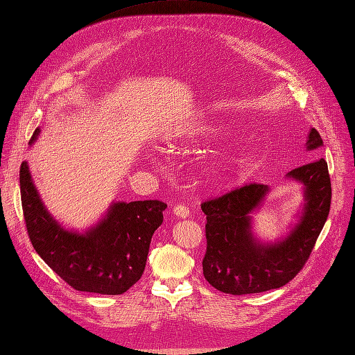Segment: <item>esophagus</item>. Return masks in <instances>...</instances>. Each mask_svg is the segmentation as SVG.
<instances>
[{"label": "esophagus", "mask_w": 355, "mask_h": 355, "mask_svg": "<svg viewBox=\"0 0 355 355\" xmlns=\"http://www.w3.org/2000/svg\"><path fill=\"white\" fill-rule=\"evenodd\" d=\"M173 213L175 214V216H178V218H189V214H190V210H189V207L186 206V205H175L174 206V209H173Z\"/></svg>", "instance_id": "1"}]
</instances>
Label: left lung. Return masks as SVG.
Here are the masks:
<instances>
[{"label": "left lung", "mask_w": 355, "mask_h": 355, "mask_svg": "<svg viewBox=\"0 0 355 355\" xmlns=\"http://www.w3.org/2000/svg\"><path fill=\"white\" fill-rule=\"evenodd\" d=\"M322 144L319 132L312 129L307 149H316ZM287 177L303 182L306 203L300 223L279 243H257L250 230V213L268 191L264 184H245L202 203L207 220L203 274L214 288L229 295L279 288L304 267L331 209L328 164L323 158H315L291 169Z\"/></svg>", "instance_id": "8db88e82"}]
</instances>
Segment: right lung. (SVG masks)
<instances>
[{"mask_svg": "<svg viewBox=\"0 0 355 355\" xmlns=\"http://www.w3.org/2000/svg\"><path fill=\"white\" fill-rule=\"evenodd\" d=\"M39 135L35 130L30 144ZM20 194L27 234L33 248L72 288L121 295L141 279L152 235L164 220L159 200L114 203L85 235L62 229L44 209L27 162L20 166Z\"/></svg>", "mask_w": 355, "mask_h": 355, "instance_id": "obj_1", "label": "right lung"}]
</instances>
